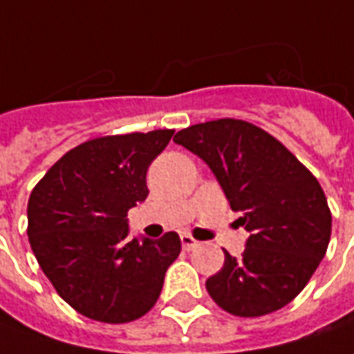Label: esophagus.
<instances>
[{"mask_svg":"<svg viewBox=\"0 0 354 354\" xmlns=\"http://www.w3.org/2000/svg\"><path fill=\"white\" fill-rule=\"evenodd\" d=\"M197 245H199V241L192 234H182V247H184L185 251H192Z\"/></svg>","mask_w":354,"mask_h":354,"instance_id":"34e87169","label":"esophagus"}]
</instances>
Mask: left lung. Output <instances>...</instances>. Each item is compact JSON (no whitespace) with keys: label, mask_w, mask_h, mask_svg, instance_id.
I'll return each mask as SVG.
<instances>
[{"label":"left lung","mask_w":354,"mask_h":354,"mask_svg":"<svg viewBox=\"0 0 354 354\" xmlns=\"http://www.w3.org/2000/svg\"><path fill=\"white\" fill-rule=\"evenodd\" d=\"M174 142L211 167L251 234L243 254L224 251V266L205 283L212 301L241 318L280 310L303 291L330 243L322 185L283 143L247 120L194 124Z\"/></svg>","instance_id":"left-lung-1"}]
</instances>
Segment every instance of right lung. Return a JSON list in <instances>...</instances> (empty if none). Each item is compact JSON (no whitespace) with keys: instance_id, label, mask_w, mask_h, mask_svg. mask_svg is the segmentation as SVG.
<instances>
[{"instance_id":"obj_1","label":"right lung","mask_w":354,"mask_h":354,"mask_svg":"<svg viewBox=\"0 0 354 354\" xmlns=\"http://www.w3.org/2000/svg\"><path fill=\"white\" fill-rule=\"evenodd\" d=\"M174 130L93 138L65 153L32 189L28 241L55 291L86 318L126 324L151 310L182 251L176 232L130 239L126 212Z\"/></svg>"}]
</instances>
